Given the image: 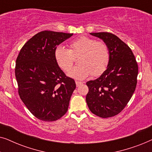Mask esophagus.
I'll return each mask as SVG.
<instances>
[{
    "label": "esophagus",
    "instance_id": "esophagus-1",
    "mask_svg": "<svg viewBox=\"0 0 152 152\" xmlns=\"http://www.w3.org/2000/svg\"><path fill=\"white\" fill-rule=\"evenodd\" d=\"M75 84H76L77 87H79V86H80L81 85H82V84H83V83H82V82H78V81H76Z\"/></svg>",
    "mask_w": 152,
    "mask_h": 152
}]
</instances>
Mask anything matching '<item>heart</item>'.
Listing matches in <instances>:
<instances>
[{
  "mask_svg": "<svg viewBox=\"0 0 152 152\" xmlns=\"http://www.w3.org/2000/svg\"><path fill=\"white\" fill-rule=\"evenodd\" d=\"M70 49L59 46L55 50V59L59 67L68 72L71 69L75 58L78 57L80 65L72 68L68 76L75 80H84L93 74L99 76L107 69L110 60L107 45L87 37H81L72 41Z\"/></svg>",
  "mask_w": 152,
  "mask_h": 152,
  "instance_id": "b5f03b06",
  "label": "heart"
}]
</instances>
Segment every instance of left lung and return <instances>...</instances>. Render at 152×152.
<instances>
[{"instance_id":"obj_1","label":"left lung","mask_w":152,"mask_h":152,"mask_svg":"<svg viewBox=\"0 0 152 152\" xmlns=\"http://www.w3.org/2000/svg\"><path fill=\"white\" fill-rule=\"evenodd\" d=\"M90 34L100 39L110 52L109 65L100 77L86 82V97L90 111L106 118L118 115L127 104L137 84L138 68L130 48L115 34L94 32Z\"/></svg>"}]
</instances>
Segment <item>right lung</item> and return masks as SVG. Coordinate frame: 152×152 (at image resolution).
Wrapping results in <instances>:
<instances>
[{
	"label": "right lung",
	"mask_w": 152,
	"mask_h": 152,
	"mask_svg": "<svg viewBox=\"0 0 152 152\" xmlns=\"http://www.w3.org/2000/svg\"><path fill=\"white\" fill-rule=\"evenodd\" d=\"M71 33L42 31L32 37L20 50L16 61L18 94L29 111L43 121H55L68 111L76 88L55 59L57 45Z\"/></svg>",
	"instance_id": "obj_1"
}]
</instances>
